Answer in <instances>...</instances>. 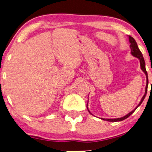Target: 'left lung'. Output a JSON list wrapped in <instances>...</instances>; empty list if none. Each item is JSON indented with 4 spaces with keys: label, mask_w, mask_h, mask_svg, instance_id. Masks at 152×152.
<instances>
[{
    "label": "left lung",
    "mask_w": 152,
    "mask_h": 152,
    "mask_svg": "<svg viewBox=\"0 0 152 152\" xmlns=\"http://www.w3.org/2000/svg\"><path fill=\"white\" fill-rule=\"evenodd\" d=\"M129 42L131 43V44H130V48H131V50H132V55L134 56V57H137V58H138V59H139V60H140L141 69H142V71L145 72V75H146V77H147V86H146V88H145V93L144 96L142 97V99H141L140 102L139 103V104L138 105V107H139V106H140L141 104H142V101L144 100V99H145V95H146V94H147V86H148V77H147V70H146V68H145V62L144 58H143V56H142V53H141V52L140 51V50H139V48H138L136 41H135V39L133 38L132 37H131V36L129 37ZM86 107H87V109H88V103H87ZM137 107L134 110H133L132 111H131L129 113H128L127 115H126L125 116H124V117H122V118H114V119H102V120H107V121H109V122L122 121V120H123L124 119H126V118H127L129 117V116L132 115V114L134 113L135 111H136V109H137ZM89 113L91 114V113L90 111H89Z\"/></svg>",
    "instance_id": "left-lung-1"
}]
</instances>
